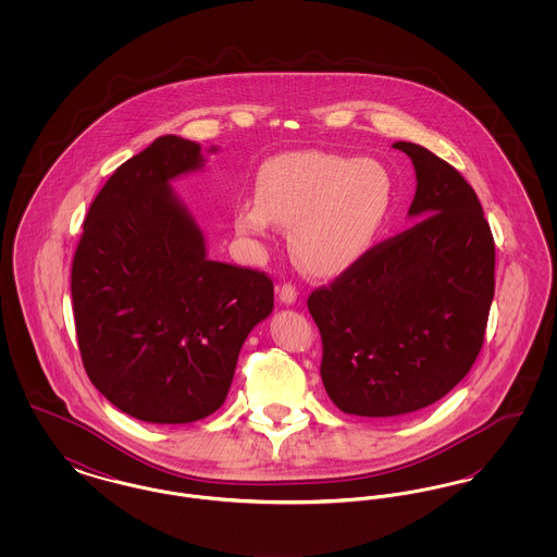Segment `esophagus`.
Returning a JSON list of instances; mask_svg holds the SVG:
<instances>
[{
	"instance_id": "1",
	"label": "esophagus",
	"mask_w": 557,
	"mask_h": 557,
	"mask_svg": "<svg viewBox=\"0 0 557 557\" xmlns=\"http://www.w3.org/2000/svg\"><path fill=\"white\" fill-rule=\"evenodd\" d=\"M296 296H298V292H296V288H294L292 284H284V286L280 288V300H282L284 305H294V302H296Z\"/></svg>"
}]
</instances>
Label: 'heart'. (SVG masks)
Here are the masks:
<instances>
[{
    "label": "heart",
    "mask_w": 557,
    "mask_h": 557,
    "mask_svg": "<svg viewBox=\"0 0 557 557\" xmlns=\"http://www.w3.org/2000/svg\"><path fill=\"white\" fill-rule=\"evenodd\" d=\"M255 194L236 205L239 234L263 242L275 234V223L286 225L298 265L334 277L357 265L382 236L397 182L382 160L305 150L263 162Z\"/></svg>",
    "instance_id": "b5f03b06"
}]
</instances>
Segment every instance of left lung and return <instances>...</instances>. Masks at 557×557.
<instances>
[{
	"label": "left lung",
	"mask_w": 557,
	"mask_h": 557,
	"mask_svg": "<svg viewBox=\"0 0 557 557\" xmlns=\"http://www.w3.org/2000/svg\"><path fill=\"white\" fill-rule=\"evenodd\" d=\"M393 148L416 169V225L307 302L325 393L361 418L407 416L453 391L476 361L495 296V242L476 191L424 146Z\"/></svg>",
	"instance_id": "1"
}]
</instances>
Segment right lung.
<instances>
[{
	"label": "right lung",
	"mask_w": 557,
	"mask_h": 557,
	"mask_svg": "<svg viewBox=\"0 0 557 557\" xmlns=\"http://www.w3.org/2000/svg\"><path fill=\"white\" fill-rule=\"evenodd\" d=\"M205 162L200 144L180 135H160L123 162L87 212L73 261L85 371L116 409L148 424L214 413L244 341L273 311V282L211 261L171 186Z\"/></svg>",
	"instance_id": "add662e5"
}]
</instances>
